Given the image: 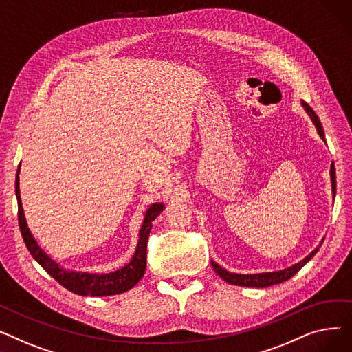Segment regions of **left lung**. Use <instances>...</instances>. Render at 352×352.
I'll return each instance as SVG.
<instances>
[{"label":"left lung","mask_w":352,"mask_h":352,"mask_svg":"<svg viewBox=\"0 0 352 352\" xmlns=\"http://www.w3.org/2000/svg\"><path fill=\"white\" fill-rule=\"evenodd\" d=\"M302 107L305 108V111L308 113V116L311 117L314 125H316L317 131L320 134V137L324 140V129L321 125V121L318 118V116L314 113V109L305 102L302 101ZM331 182H332V194L336 195V188H337V181H336V166L334 164L331 165ZM321 247V244H320ZM320 247H317L309 255H307L302 261H300L298 264H294L292 267H288L285 270L281 271H274V272H263V274H234V272H228L227 270H224L221 265H218L217 263L211 261L214 271L223 278L224 281H227L228 284L232 285H241V287H255V288H265V287H271L275 284H281L287 280H289L291 276H294L297 274L309 260L316 255L320 250Z\"/></svg>","instance_id":"1"}]
</instances>
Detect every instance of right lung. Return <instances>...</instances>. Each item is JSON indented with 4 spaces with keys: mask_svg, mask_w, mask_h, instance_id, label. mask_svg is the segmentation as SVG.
I'll return each instance as SVG.
<instances>
[{
    "mask_svg": "<svg viewBox=\"0 0 352 352\" xmlns=\"http://www.w3.org/2000/svg\"><path fill=\"white\" fill-rule=\"evenodd\" d=\"M18 173H20V168L16 171L15 195L18 201V224H20L21 235L34 260L38 263L55 281H58L68 291L78 295H84V297L85 295H91V297H105V295H116V294H121L131 289L142 278V275L145 274V267H146L148 235H150V231L153 228V221L164 210V206L161 202H158V204H153L146 210L142 227L140 230V239L137 244V250L134 252V256L131 258V261H129L125 267L109 274H88V272L67 271L61 268L54 260H51V258L38 247V244H36V241L27 227V221L24 217L23 204H21L20 178H18Z\"/></svg>",
    "mask_w": 352,
    "mask_h": 352,
    "instance_id": "right-lung-1",
    "label": "right lung"
}]
</instances>
